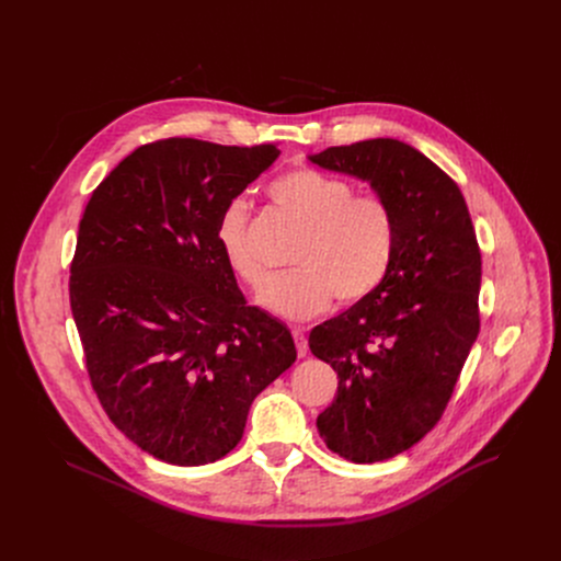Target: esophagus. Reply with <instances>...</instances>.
Listing matches in <instances>:
<instances>
[{
    "label": "esophagus",
    "instance_id": "34e87169",
    "mask_svg": "<svg viewBox=\"0 0 561 561\" xmlns=\"http://www.w3.org/2000/svg\"><path fill=\"white\" fill-rule=\"evenodd\" d=\"M293 340H295V346H297V355L306 357L308 355V340H306L304 329H295L293 331Z\"/></svg>",
    "mask_w": 561,
    "mask_h": 561
}]
</instances>
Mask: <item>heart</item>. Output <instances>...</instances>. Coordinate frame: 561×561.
Masks as SVG:
<instances>
[{"mask_svg":"<svg viewBox=\"0 0 561 561\" xmlns=\"http://www.w3.org/2000/svg\"><path fill=\"white\" fill-rule=\"evenodd\" d=\"M271 197L306 226L290 273L273 277L260 304L293 322L329 310L333 297L355 301L383 277L394 224L388 204L375 195H353V186L317 169H295L277 178ZM249 206L242 197L226 204L217 242L228 266L260 290L266 273L249 247Z\"/></svg>","mask_w":561,"mask_h":561,"instance_id":"b5f03b06","label":"heart"}]
</instances>
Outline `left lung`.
<instances>
[{
	"label": "left lung",
	"mask_w": 561,
	"mask_h": 561,
	"mask_svg": "<svg viewBox=\"0 0 561 561\" xmlns=\"http://www.w3.org/2000/svg\"><path fill=\"white\" fill-rule=\"evenodd\" d=\"M308 159L366 182L392 213L381 282L308 337L340 377L317 417L319 435L333 453L373 463L409 450L439 422L479 333L482 255L461 191L417 148L386 137Z\"/></svg>",
	"instance_id": "8db88e82"
}]
</instances>
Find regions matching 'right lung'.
<instances>
[{
  "instance_id": "add662e5",
  "label": "right lung",
  "mask_w": 561,
  "mask_h": 561,
  "mask_svg": "<svg viewBox=\"0 0 561 561\" xmlns=\"http://www.w3.org/2000/svg\"><path fill=\"white\" fill-rule=\"evenodd\" d=\"M277 157L273 144H146L79 221L70 308L91 383L111 422L167 463L230 453L253 399L297 357L286 324L247 306L217 242L226 204Z\"/></svg>"
}]
</instances>
